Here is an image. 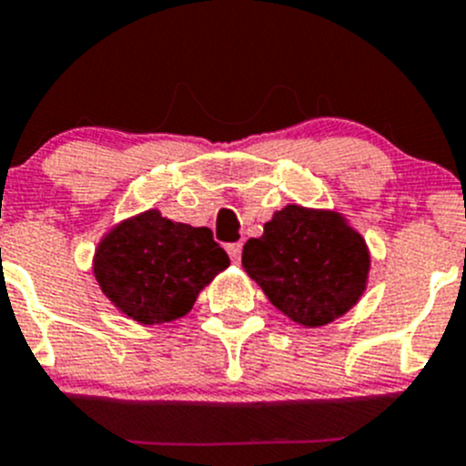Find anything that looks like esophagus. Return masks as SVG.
I'll use <instances>...</instances> for the list:
<instances>
[{"mask_svg":"<svg viewBox=\"0 0 466 466\" xmlns=\"http://www.w3.org/2000/svg\"><path fill=\"white\" fill-rule=\"evenodd\" d=\"M241 250H243V243H229L228 246V255L232 257L234 264H238V261H241Z\"/></svg>","mask_w":466,"mask_h":466,"instance_id":"esophagus-1","label":"esophagus"}]
</instances>
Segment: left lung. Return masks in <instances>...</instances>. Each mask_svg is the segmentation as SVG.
<instances>
[{
  "instance_id": "left-lung-1",
  "label": "left lung",
  "mask_w": 466,
  "mask_h": 466,
  "mask_svg": "<svg viewBox=\"0 0 466 466\" xmlns=\"http://www.w3.org/2000/svg\"><path fill=\"white\" fill-rule=\"evenodd\" d=\"M241 264L284 316L320 328L364 296L371 252L339 211L287 205L243 246Z\"/></svg>"
}]
</instances>
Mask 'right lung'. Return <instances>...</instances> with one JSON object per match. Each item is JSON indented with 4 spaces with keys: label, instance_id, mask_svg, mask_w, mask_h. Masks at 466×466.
Masks as SVG:
<instances>
[{
    "label": "right lung",
    "instance_id": "1",
    "mask_svg": "<svg viewBox=\"0 0 466 466\" xmlns=\"http://www.w3.org/2000/svg\"><path fill=\"white\" fill-rule=\"evenodd\" d=\"M228 266V252L209 228L175 223L159 209L113 225L93 255L104 296L143 328L187 316L202 289Z\"/></svg>",
    "mask_w": 466,
    "mask_h": 466
}]
</instances>
